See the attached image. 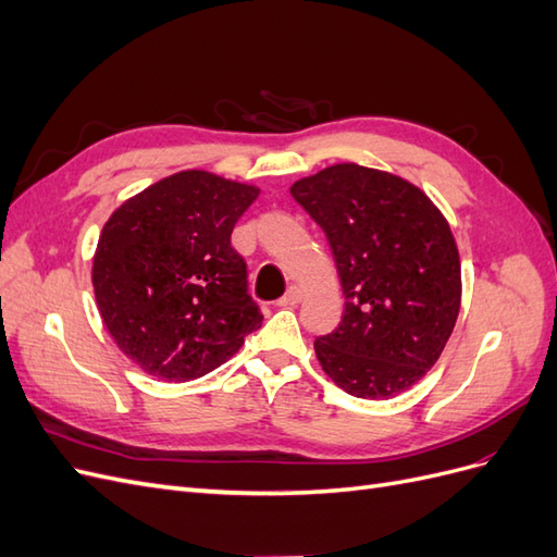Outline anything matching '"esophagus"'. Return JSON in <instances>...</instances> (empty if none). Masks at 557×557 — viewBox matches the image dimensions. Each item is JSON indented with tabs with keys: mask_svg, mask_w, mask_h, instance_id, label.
I'll return each instance as SVG.
<instances>
[{
	"mask_svg": "<svg viewBox=\"0 0 557 557\" xmlns=\"http://www.w3.org/2000/svg\"><path fill=\"white\" fill-rule=\"evenodd\" d=\"M299 301H301V290L297 288V285H293V288H288V293H285V295L276 301V305H278V307H295V305H299Z\"/></svg>",
	"mask_w": 557,
	"mask_h": 557,
	"instance_id": "1",
	"label": "esophagus"
}]
</instances>
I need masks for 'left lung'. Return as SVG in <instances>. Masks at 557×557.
Wrapping results in <instances>:
<instances>
[{
  "label": "left lung",
  "mask_w": 557,
  "mask_h": 557,
  "mask_svg": "<svg viewBox=\"0 0 557 557\" xmlns=\"http://www.w3.org/2000/svg\"><path fill=\"white\" fill-rule=\"evenodd\" d=\"M290 195L325 232L346 297L339 327L313 342L325 374L352 397L409 391L440 360L460 311L458 246L413 183L344 162Z\"/></svg>",
  "instance_id": "8db88e82"
}]
</instances>
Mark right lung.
Returning <instances> with one entry per match:
<instances>
[{"mask_svg":"<svg viewBox=\"0 0 557 557\" xmlns=\"http://www.w3.org/2000/svg\"><path fill=\"white\" fill-rule=\"evenodd\" d=\"M258 188L178 172L115 209L92 285L113 342L146 374L193 381L227 362L262 325L246 262L230 237Z\"/></svg>","mask_w":557,"mask_h":557,"instance_id":"obj_1","label":"right lung"}]
</instances>
